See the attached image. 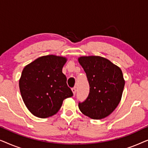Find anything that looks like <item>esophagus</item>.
<instances>
[{"label":"esophagus","mask_w":148,"mask_h":148,"mask_svg":"<svg viewBox=\"0 0 148 148\" xmlns=\"http://www.w3.org/2000/svg\"><path fill=\"white\" fill-rule=\"evenodd\" d=\"M72 92H73V95L75 94V93H76V88H72Z\"/></svg>","instance_id":"obj_1"}]
</instances>
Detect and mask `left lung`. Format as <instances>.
Instances as JSON below:
<instances>
[{"mask_svg":"<svg viewBox=\"0 0 148 148\" xmlns=\"http://www.w3.org/2000/svg\"><path fill=\"white\" fill-rule=\"evenodd\" d=\"M78 61L86 72L90 84V94L79 108L92 119L109 116L122 98L125 79L120 67L107 58L99 56H83Z\"/></svg>","mask_w":148,"mask_h":148,"instance_id":"left-lung-1","label":"left lung"}]
</instances>
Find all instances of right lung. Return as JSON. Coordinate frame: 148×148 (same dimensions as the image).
Returning a JSON list of instances; mask_svg holds the SVG:
<instances>
[{
  "instance_id": "1",
  "label": "right lung",
  "mask_w": 148,
  "mask_h": 148,
  "mask_svg": "<svg viewBox=\"0 0 148 148\" xmlns=\"http://www.w3.org/2000/svg\"><path fill=\"white\" fill-rule=\"evenodd\" d=\"M67 58L42 56L26 65L19 85L24 104L34 116L45 119L60 110L64 99L73 96L62 69Z\"/></svg>"
}]
</instances>
